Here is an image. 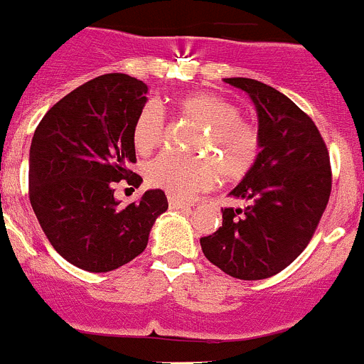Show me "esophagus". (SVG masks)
<instances>
[{"mask_svg":"<svg viewBox=\"0 0 364 364\" xmlns=\"http://www.w3.org/2000/svg\"><path fill=\"white\" fill-rule=\"evenodd\" d=\"M169 208H171V210L188 211V210H191V204L178 200V198H175V197H169Z\"/></svg>","mask_w":364,"mask_h":364,"instance_id":"1","label":"esophagus"}]
</instances>
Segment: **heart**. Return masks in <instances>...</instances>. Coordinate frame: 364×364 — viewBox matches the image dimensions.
Returning <instances> with one entry per match:
<instances>
[{"instance_id": "heart-1", "label": "heart", "mask_w": 364, "mask_h": 364, "mask_svg": "<svg viewBox=\"0 0 364 364\" xmlns=\"http://www.w3.org/2000/svg\"><path fill=\"white\" fill-rule=\"evenodd\" d=\"M180 117L198 124L191 147L203 154L166 151L151 160L147 178L153 186L166 189L176 198H191L210 188L215 176L240 178L257 162L260 151L259 131L242 120L231 102L211 92H195L178 100ZM166 112L156 100H149L134 124V147L149 153L162 142Z\"/></svg>"}]
</instances>
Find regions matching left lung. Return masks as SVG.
Returning a JSON list of instances; mask_svg holds the SVG:
<instances>
[{
	"mask_svg": "<svg viewBox=\"0 0 364 364\" xmlns=\"http://www.w3.org/2000/svg\"><path fill=\"white\" fill-rule=\"evenodd\" d=\"M250 95L259 117L260 151L224 208L222 226L202 237L205 259L242 281L277 275L308 246L332 191V167L317 125L288 96L252 78H226Z\"/></svg>",
	"mask_w": 364,
	"mask_h": 364,
	"instance_id": "8db88e82",
	"label": "left lung"
}]
</instances>
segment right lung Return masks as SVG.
Segmentation results:
<instances>
[{"mask_svg":"<svg viewBox=\"0 0 364 364\" xmlns=\"http://www.w3.org/2000/svg\"><path fill=\"white\" fill-rule=\"evenodd\" d=\"M146 95L140 80L102 74L53 105L32 136V210L54 250L87 272H112L140 255L167 210L162 189L129 205L114 198L120 180L142 182L129 164L136 162L133 133Z\"/></svg>","mask_w":364,"mask_h":364,"instance_id":"1","label":"right lung"}]
</instances>
